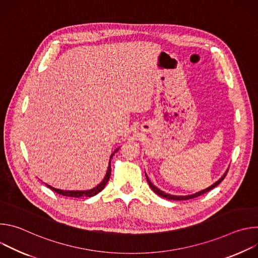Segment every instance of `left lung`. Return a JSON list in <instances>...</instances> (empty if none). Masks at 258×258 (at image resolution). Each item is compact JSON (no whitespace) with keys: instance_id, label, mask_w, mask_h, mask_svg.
<instances>
[{"instance_id":"8db88e82","label":"left lung","mask_w":258,"mask_h":258,"mask_svg":"<svg viewBox=\"0 0 258 258\" xmlns=\"http://www.w3.org/2000/svg\"><path fill=\"white\" fill-rule=\"evenodd\" d=\"M228 171H229V169L226 171V173L220 177L217 181H215L213 185H211L209 188H207V189H205V190H202V191H200V192H198V193H195V194H193V195H189V196H174V195H170V194H166V193H164V192H162V191H160L159 189H157L153 183L150 181V179L148 178V176L146 175V177H147V180H148V183H149V186H150V188L157 194V195H159V196H161V197H163V198H165V199H168V200H189V199H193V198H196V197H198V196H201V195H203V194H205V193H207V192H209L210 190H212L213 188H215L218 183H220L222 182V180L226 177V175H227V173H228Z\"/></svg>"}]
</instances>
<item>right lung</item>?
Instances as JSON below:
<instances>
[{
    "label": "right lung",
    "mask_w": 258,
    "mask_h": 258,
    "mask_svg": "<svg viewBox=\"0 0 258 258\" xmlns=\"http://www.w3.org/2000/svg\"><path fill=\"white\" fill-rule=\"evenodd\" d=\"M117 151H118V149H117L115 152H117ZM113 155H114V154H112L111 157H110L108 170H107V172H106V175H105L104 179L99 183V185H98L96 188H94V189H92V190H88V191H64V190L55 189V188H53V187L47 185V183H46V186H47L48 188H50L51 190H53L54 192H56L57 194L62 195V196H66V197H75V198H80V197H93V196H95L96 194H98L99 192H101V191L105 188L107 181L109 180L110 175H111V165H110V161H111V158H112Z\"/></svg>",
    "instance_id": "right-lung-1"
}]
</instances>
